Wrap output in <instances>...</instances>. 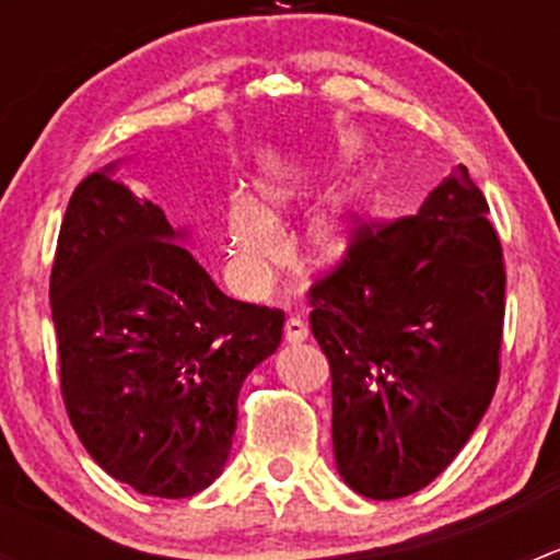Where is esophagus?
I'll list each match as a JSON object with an SVG mask.
<instances>
[{
  "label": "esophagus",
  "mask_w": 560,
  "mask_h": 560,
  "mask_svg": "<svg viewBox=\"0 0 560 560\" xmlns=\"http://www.w3.org/2000/svg\"><path fill=\"white\" fill-rule=\"evenodd\" d=\"M284 338L290 343H301L308 338V325L301 319V316H290V319L284 322Z\"/></svg>",
  "instance_id": "1"
}]
</instances>
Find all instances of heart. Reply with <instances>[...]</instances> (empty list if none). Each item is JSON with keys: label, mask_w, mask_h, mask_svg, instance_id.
Wrapping results in <instances>:
<instances>
[{"label": "heart", "mask_w": 560, "mask_h": 560, "mask_svg": "<svg viewBox=\"0 0 560 560\" xmlns=\"http://www.w3.org/2000/svg\"><path fill=\"white\" fill-rule=\"evenodd\" d=\"M314 184L306 178H265L257 184V202L233 197L224 211V233L241 279L259 284L281 257V228L298 206L308 202ZM352 248V233L343 217H325L308 228L298 257L312 270H330Z\"/></svg>", "instance_id": "heart-1"}]
</instances>
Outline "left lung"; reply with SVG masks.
<instances>
[{"mask_svg":"<svg viewBox=\"0 0 560 560\" xmlns=\"http://www.w3.org/2000/svg\"><path fill=\"white\" fill-rule=\"evenodd\" d=\"M504 287L488 200L463 165L417 217L352 230L343 262L308 290L349 488L404 499L460 453L499 385Z\"/></svg>","mask_w":560,"mask_h":560,"instance_id":"left-lung-1","label":"left lung"}]
</instances>
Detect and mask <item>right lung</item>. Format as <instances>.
I'll return each instance as SVG.
<instances>
[{
	"mask_svg": "<svg viewBox=\"0 0 560 560\" xmlns=\"http://www.w3.org/2000/svg\"><path fill=\"white\" fill-rule=\"evenodd\" d=\"M110 173L75 186L50 268L61 398L113 479L186 499L222 474L238 389L284 312L224 295L162 208Z\"/></svg>",
	"mask_w": 560,
	"mask_h": 560,
	"instance_id": "1",
	"label": "right lung"
}]
</instances>
